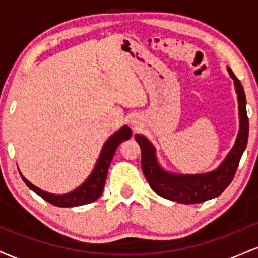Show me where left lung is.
Wrapping results in <instances>:
<instances>
[{
  "instance_id": "obj_1",
  "label": "left lung",
  "mask_w": 258,
  "mask_h": 258,
  "mask_svg": "<svg viewBox=\"0 0 258 258\" xmlns=\"http://www.w3.org/2000/svg\"><path fill=\"white\" fill-rule=\"evenodd\" d=\"M228 72L234 80L236 93H238L240 128L233 149L217 170L205 174H191V176L165 172L156 162L154 147L148 142V139L143 136H135L136 141L141 147L142 170L149 185L160 197L180 204L203 203L223 193L224 189L230 184L235 176L236 168L239 166L241 155L247 144L248 117L244 87L230 68H228Z\"/></svg>"
}]
</instances>
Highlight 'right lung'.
Instances as JSON below:
<instances>
[{
	"label": "right lung",
	"mask_w": 258,
	"mask_h": 258,
	"mask_svg": "<svg viewBox=\"0 0 258 258\" xmlns=\"http://www.w3.org/2000/svg\"><path fill=\"white\" fill-rule=\"evenodd\" d=\"M131 130L128 126H123L120 131L111 136L110 138L106 141V143L103 147L102 153L97 161L96 167H94L93 172L91 173V176L88 177V179L86 180L82 185H80L78 189L72 191L69 194L64 195H54L46 193V191L41 190L37 186L31 184L24 176H22L23 180L25 182V184L31 189L32 191H35L37 195H40L42 199L48 201L49 204L54 206L59 207H74V206H80V205H86V204H90L96 201L100 197V194L103 193V189L105 185V179L106 174H108L109 166H110V162L114 156L115 152H116L117 147L121 142L126 141L131 137Z\"/></svg>",
	"instance_id": "obj_1"
}]
</instances>
